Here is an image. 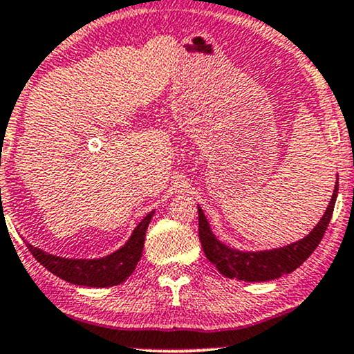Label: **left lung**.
<instances>
[{"instance_id":"1","label":"left lung","mask_w":354,"mask_h":354,"mask_svg":"<svg viewBox=\"0 0 354 354\" xmlns=\"http://www.w3.org/2000/svg\"><path fill=\"white\" fill-rule=\"evenodd\" d=\"M337 194L338 180L330 204H328L324 216L308 236L285 248L261 252H241L221 244L215 238V234L210 232V225L205 220L204 212H202L201 207H197V212H199V239L202 249H204L207 259L212 263H215L221 275L228 277V279L243 281H267L279 279L285 273L296 270L322 241L325 230L330 223Z\"/></svg>"}]
</instances>
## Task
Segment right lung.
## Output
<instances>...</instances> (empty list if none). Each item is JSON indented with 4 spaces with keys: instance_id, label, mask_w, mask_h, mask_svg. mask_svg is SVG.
I'll return each mask as SVG.
<instances>
[{
    "instance_id": "obj_1",
    "label": "right lung",
    "mask_w": 354,
    "mask_h": 354,
    "mask_svg": "<svg viewBox=\"0 0 354 354\" xmlns=\"http://www.w3.org/2000/svg\"><path fill=\"white\" fill-rule=\"evenodd\" d=\"M153 212L145 215V218L136 226L133 236L122 246L120 251L110 254L103 259H64L51 256L48 252L40 251L27 243V248L32 256L50 270L53 275L59 277L73 285L93 286V288H105L115 286L124 281L142 257L144 239L147 226L152 220Z\"/></svg>"
}]
</instances>
